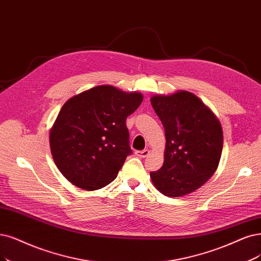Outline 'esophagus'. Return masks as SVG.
<instances>
[{"label":"esophagus","mask_w":261,"mask_h":261,"mask_svg":"<svg viewBox=\"0 0 261 261\" xmlns=\"http://www.w3.org/2000/svg\"><path fill=\"white\" fill-rule=\"evenodd\" d=\"M136 155L140 158H145L149 155V150L148 149H144V150H137Z\"/></svg>","instance_id":"34e87169"}]
</instances>
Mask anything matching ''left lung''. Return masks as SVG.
<instances>
[{
  "instance_id": "1",
  "label": "left lung",
  "mask_w": 261,
  "mask_h": 261,
  "mask_svg": "<svg viewBox=\"0 0 261 261\" xmlns=\"http://www.w3.org/2000/svg\"><path fill=\"white\" fill-rule=\"evenodd\" d=\"M150 102L167 140L163 166L150 172L152 184L168 197L186 196L215 173L223 150V129L213 112L191 92L153 95Z\"/></svg>"
}]
</instances>
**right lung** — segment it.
Here are the masks:
<instances>
[{"label":"right lung","mask_w":261,"mask_h":261,"mask_svg":"<svg viewBox=\"0 0 261 261\" xmlns=\"http://www.w3.org/2000/svg\"><path fill=\"white\" fill-rule=\"evenodd\" d=\"M143 101L140 92L96 86L72 96L50 129L57 168L73 185L96 190L117 176L132 152L125 119Z\"/></svg>","instance_id":"1"}]
</instances>
